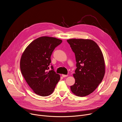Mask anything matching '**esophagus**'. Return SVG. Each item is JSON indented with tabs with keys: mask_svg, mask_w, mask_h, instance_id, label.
I'll return each mask as SVG.
<instances>
[{
	"mask_svg": "<svg viewBox=\"0 0 122 122\" xmlns=\"http://www.w3.org/2000/svg\"><path fill=\"white\" fill-rule=\"evenodd\" d=\"M67 76H68L67 75H64V74H62V76H63V77H64V78L66 77H67Z\"/></svg>",
	"mask_w": 122,
	"mask_h": 122,
	"instance_id": "obj_1",
	"label": "esophagus"
}]
</instances>
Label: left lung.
<instances>
[{"label": "left lung", "mask_w": 122, "mask_h": 122, "mask_svg": "<svg viewBox=\"0 0 122 122\" xmlns=\"http://www.w3.org/2000/svg\"><path fill=\"white\" fill-rule=\"evenodd\" d=\"M67 41L75 53L77 63L73 74L75 82L71 86V91L79 97L88 96L96 89L105 75L103 54L91 40L72 39Z\"/></svg>", "instance_id": "8db88e82"}]
</instances>
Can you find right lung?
<instances>
[{
  "mask_svg": "<svg viewBox=\"0 0 122 122\" xmlns=\"http://www.w3.org/2000/svg\"><path fill=\"white\" fill-rule=\"evenodd\" d=\"M62 42L56 38L41 37L26 48L20 60L21 73L34 93L42 97L53 93L60 77L49 65L53 51Z\"/></svg>",
  "mask_w": 122,
  "mask_h": 122,
  "instance_id": "add662e5",
  "label": "right lung"
}]
</instances>
